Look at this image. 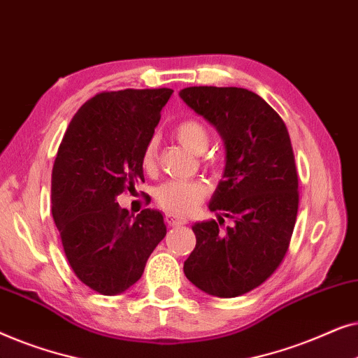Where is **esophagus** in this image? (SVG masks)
Here are the masks:
<instances>
[{
  "label": "esophagus",
  "instance_id": "obj_1",
  "mask_svg": "<svg viewBox=\"0 0 358 358\" xmlns=\"http://www.w3.org/2000/svg\"><path fill=\"white\" fill-rule=\"evenodd\" d=\"M166 223H168L169 227H180V224L187 223V220H185L184 217H180V215L166 213Z\"/></svg>",
  "mask_w": 358,
  "mask_h": 358
}]
</instances>
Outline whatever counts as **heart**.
Returning <instances> with one entry per match:
<instances>
[{"label":"heart","mask_w":358,"mask_h":358,"mask_svg":"<svg viewBox=\"0 0 358 358\" xmlns=\"http://www.w3.org/2000/svg\"><path fill=\"white\" fill-rule=\"evenodd\" d=\"M174 136L180 145L194 153H203L210 143L208 129L195 119L179 122L174 129ZM155 161L156 146L155 141H150L143 151L141 163L146 171H151L155 168ZM205 195H207V185L199 180H168L155 190L156 203L171 213L192 212L205 199Z\"/></svg>","instance_id":"obj_1"}]
</instances>
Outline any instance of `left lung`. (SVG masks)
Wrapping results in <instances>:
<instances>
[{"label": "left lung", "instance_id": "1", "mask_svg": "<svg viewBox=\"0 0 358 358\" xmlns=\"http://www.w3.org/2000/svg\"><path fill=\"white\" fill-rule=\"evenodd\" d=\"M179 96L217 129L227 153L208 202L218 222L192 227L197 243L184 273L208 295H244L280 266L295 228L298 176L290 135L280 115L243 87L192 86ZM223 216L235 222L227 232L217 227Z\"/></svg>", "mask_w": 358, "mask_h": 358}]
</instances>
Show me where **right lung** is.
<instances>
[{"label":"right lung","mask_w":358,"mask_h":358,"mask_svg":"<svg viewBox=\"0 0 358 358\" xmlns=\"http://www.w3.org/2000/svg\"><path fill=\"white\" fill-rule=\"evenodd\" d=\"M173 90L101 92L73 117L52 171V215L80 280L114 296L140 280L166 236L159 210L120 208L117 195L145 182L143 151Z\"/></svg>","instance_id":"obj_1"}]
</instances>
